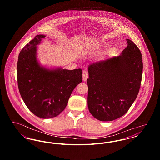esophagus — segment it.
Returning <instances> with one entry per match:
<instances>
[{
  "label": "esophagus",
  "mask_w": 160,
  "mask_h": 160,
  "mask_svg": "<svg viewBox=\"0 0 160 160\" xmlns=\"http://www.w3.org/2000/svg\"><path fill=\"white\" fill-rule=\"evenodd\" d=\"M83 80L84 82H86L88 78V72L86 70L83 71Z\"/></svg>",
  "instance_id": "1"
}]
</instances>
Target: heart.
<instances>
[{"label":"heart","instance_id":"heart-1","mask_svg":"<svg viewBox=\"0 0 160 160\" xmlns=\"http://www.w3.org/2000/svg\"><path fill=\"white\" fill-rule=\"evenodd\" d=\"M98 45L101 46H104V42H101Z\"/></svg>","mask_w":160,"mask_h":160}]
</instances>
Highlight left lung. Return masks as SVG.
I'll return each instance as SVG.
<instances>
[{
	"label": "left lung",
	"mask_w": 160,
	"mask_h": 160,
	"mask_svg": "<svg viewBox=\"0 0 160 160\" xmlns=\"http://www.w3.org/2000/svg\"><path fill=\"white\" fill-rule=\"evenodd\" d=\"M121 55L97 61L88 67V106L101 121L125 114L138 93L143 72L142 54L129 39Z\"/></svg>",
	"instance_id": "8db88e82"
}]
</instances>
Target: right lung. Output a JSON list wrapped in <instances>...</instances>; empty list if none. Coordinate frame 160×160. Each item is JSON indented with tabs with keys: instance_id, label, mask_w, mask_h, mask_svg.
<instances>
[{
	"instance_id": "obj_1",
	"label": "right lung",
	"mask_w": 160,
	"mask_h": 160,
	"mask_svg": "<svg viewBox=\"0 0 160 160\" xmlns=\"http://www.w3.org/2000/svg\"><path fill=\"white\" fill-rule=\"evenodd\" d=\"M46 37L37 35L21 50L17 70L18 86L25 104L37 116L49 119L65 108L73 90L82 82V70L42 65L37 46Z\"/></svg>"
}]
</instances>
